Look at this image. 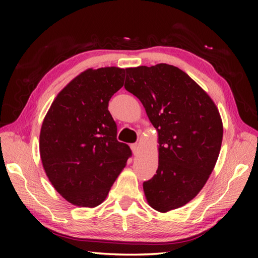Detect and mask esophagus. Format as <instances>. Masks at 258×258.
<instances>
[{"mask_svg":"<svg viewBox=\"0 0 258 258\" xmlns=\"http://www.w3.org/2000/svg\"><path fill=\"white\" fill-rule=\"evenodd\" d=\"M131 149H132L134 155H138L140 153V145L138 143H134V144L131 145Z\"/></svg>","mask_w":258,"mask_h":258,"instance_id":"esophagus-1","label":"esophagus"}]
</instances>
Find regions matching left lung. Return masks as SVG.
<instances>
[{"label":"left lung","instance_id":"8db88e82","mask_svg":"<svg viewBox=\"0 0 258 258\" xmlns=\"http://www.w3.org/2000/svg\"><path fill=\"white\" fill-rule=\"evenodd\" d=\"M124 87L143 104L158 133V168L143 183L146 200L165 213L187 204L213 172L223 140L212 98L176 67L125 69Z\"/></svg>","mask_w":258,"mask_h":258}]
</instances>
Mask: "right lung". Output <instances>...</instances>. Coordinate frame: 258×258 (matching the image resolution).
Instances as JSON below:
<instances>
[{"mask_svg": "<svg viewBox=\"0 0 258 258\" xmlns=\"http://www.w3.org/2000/svg\"><path fill=\"white\" fill-rule=\"evenodd\" d=\"M125 70L89 69L58 93L43 120L40 154L48 179L73 205L95 207L132 155L108 111Z\"/></svg>", "mask_w": 258, "mask_h": 258, "instance_id": "add662e5", "label": "right lung"}]
</instances>
